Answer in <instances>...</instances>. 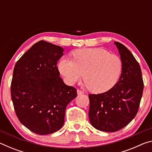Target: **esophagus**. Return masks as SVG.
<instances>
[{"mask_svg":"<svg viewBox=\"0 0 152 152\" xmlns=\"http://www.w3.org/2000/svg\"><path fill=\"white\" fill-rule=\"evenodd\" d=\"M77 94H78V95H81L82 94H83V92H82L81 90L78 89L77 90Z\"/></svg>","mask_w":152,"mask_h":152,"instance_id":"obj_1","label":"esophagus"}]
</instances>
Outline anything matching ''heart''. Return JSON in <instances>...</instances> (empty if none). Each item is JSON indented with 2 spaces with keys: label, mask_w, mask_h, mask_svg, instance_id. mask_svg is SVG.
Returning a JSON list of instances; mask_svg holds the SVG:
<instances>
[{
  "label": "heart",
  "mask_w": 152,
  "mask_h": 152,
  "mask_svg": "<svg viewBox=\"0 0 152 152\" xmlns=\"http://www.w3.org/2000/svg\"><path fill=\"white\" fill-rule=\"evenodd\" d=\"M73 60L62 58L58 70L68 84H74L83 75L90 91L102 93L112 88L123 70L119 56L102 48H84L73 53Z\"/></svg>",
  "instance_id": "obj_1"
}]
</instances>
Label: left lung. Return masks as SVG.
<instances>
[{
    "label": "left lung",
    "mask_w": 152,
    "mask_h": 152,
    "mask_svg": "<svg viewBox=\"0 0 152 152\" xmlns=\"http://www.w3.org/2000/svg\"><path fill=\"white\" fill-rule=\"evenodd\" d=\"M123 61L120 78L109 91L90 94L89 119L98 130L115 132L127 126L138 112L143 91L141 68L128 49L115 42Z\"/></svg>",
    "instance_id": "8db88e82"
}]
</instances>
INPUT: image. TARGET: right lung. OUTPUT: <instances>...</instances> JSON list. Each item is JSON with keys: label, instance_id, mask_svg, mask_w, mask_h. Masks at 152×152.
Here are the masks:
<instances>
[{"label": "right lung", "instance_id": "obj_1", "mask_svg": "<svg viewBox=\"0 0 152 152\" xmlns=\"http://www.w3.org/2000/svg\"><path fill=\"white\" fill-rule=\"evenodd\" d=\"M64 49L45 41L35 43L15 64L11 94L15 113L28 129L39 135L63 127L67 105L77 91L64 84L57 61Z\"/></svg>", "mask_w": 152, "mask_h": 152}]
</instances>
